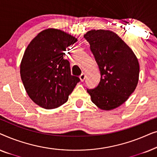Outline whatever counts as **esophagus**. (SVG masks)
I'll use <instances>...</instances> for the list:
<instances>
[{
    "mask_svg": "<svg viewBox=\"0 0 157 157\" xmlns=\"http://www.w3.org/2000/svg\"><path fill=\"white\" fill-rule=\"evenodd\" d=\"M79 78H80L81 81H84V79H85V78H86V75H85L84 73H82V74H81L80 75V76H79Z\"/></svg>",
    "mask_w": 157,
    "mask_h": 157,
    "instance_id": "1",
    "label": "esophagus"
}]
</instances>
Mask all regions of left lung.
<instances>
[{"instance_id": "obj_1", "label": "left lung", "mask_w": 157, "mask_h": 157, "mask_svg": "<svg viewBox=\"0 0 157 157\" xmlns=\"http://www.w3.org/2000/svg\"><path fill=\"white\" fill-rule=\"evenodd\" d=\"M98 66L97 86L87 89L92 102L103 110L124 104L134 91L139 81V64L132 49L117 34L92 30L83 36Z\"/></svg>"}]
</instances>
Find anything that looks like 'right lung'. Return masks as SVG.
Instances as JSON below:
<instances>
[{
  "mask_svg": "<svg viewBox=\"0 0 157 157\" xmlns=\"http://www.w3.org/2000/svg\"><path fill=\"white\" fill-rule=\"evenodd\" d=\"M76 41L65 32L48 29L38 33L25 51L21 80L29 97L42 108L61 106L80 81L71 74L69 61L63 58L66 48Z\"/></svg>",
  "mask_w": 157,
  "mask_h": 157,
  "instance_id": "add662e5",
  "label": "right lung"
}]
</instances>
